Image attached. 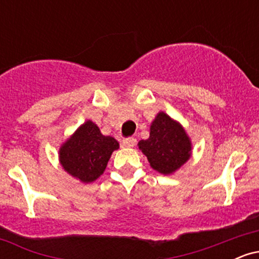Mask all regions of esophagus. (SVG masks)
<instances>
[{"label":"esophagus","mask_w":259,"mask_h":259,"mask_svg":"<svg viewBox=\"0 0 259 259\" xmlns=\"http://www.w3.org/2000/svg\"><path fill=\"white\" fill-rule=\"evenodd\" d=\"M121 144H123V146L124 147H127V148H132V147H134L136 145V139H134V138H127V139H124L123 140V142H121Z\"/></svg>","instance_id":"obj_1"}]
</instances>
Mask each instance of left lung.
Instances as JSON below:
<instances>
[{"label": "left lung", "instance_id": "8db88e82", "mask_svg": "<svg viewBox=\"0 0 259 259\" xmlns=\"http://www.w3.org/2000/svg\"><path fill=\"white\" fill-rule=\"evenodd\" d=\"M139 150L151 168L163 175L174 174L190 159L192 142L186 130L167 113H157L150 126V138L141 140Z\"/></svg>", "mask_w": 259, "mask_h": 259}]
</instances>
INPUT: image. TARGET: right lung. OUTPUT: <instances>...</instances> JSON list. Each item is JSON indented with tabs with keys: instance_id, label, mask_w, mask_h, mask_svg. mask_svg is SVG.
<instances>
[{
	"instance_id": "add662e5",
	"label": "right lung",
	"mask_w": 259,
	"mask_h": 259,
	"mask_svg": "<svg viewBox=\"0 0 259 259\" xmlns=\"http://www.w3.org/2000/svg\"><path fill=\"white\" fill-rule=\"evenodd\" d=\"M118 148L117 140L102 135L100 127L89 119L61 145L58 159L74 179L90 184L103 174L113 151Z\"/></svg>"
}]
</instances>
